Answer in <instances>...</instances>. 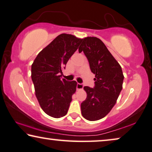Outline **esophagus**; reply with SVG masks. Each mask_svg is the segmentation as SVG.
I'll use <instances>...</instances> for the list:
<instances>
[{
    "label": "esophagus",
    "instance_id": "34e87169",
    "mask_svg": "<svg viewBox=\"0 0 152 152\" xmlns=\"http://www.w3.org/2000/svg\"><path fill=\"white\" fill-rule=\"evenodd\" d=\"M83 87H84V85H83V83H77V85H76V89H83Z\"/></svg>",
    "mask_w": 152,
    "mask_h": 152
}]
</instances>
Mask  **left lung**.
Instances as JSON below:
<instances>
[{"label": "left lung", "mask_w": 152, "mask_h": 152, "mask_svg": "<svg viewBox=\"0 0 152 152\" xmlns=\"http://www.w3.org/2000/svg\"><path fill=\"white\" fill-rule=\"evenodd\" d=\"M78 52H83L95 78L94 88L84 87L87 98L81 103V113L90 121L104 118L116 104L123 88L122 68L102 41L96 37L83 39Z\"/></svg>", "instance_id": "left-lung-1"}]
</instances>
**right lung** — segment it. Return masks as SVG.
<instances>
[{
	"instance_id": "1",
	"label": "right lung",
	"mask_w": 152,
	"mask_h": 152,
	"mask_svg": "<svg viewBox=\"0 0 152 152\" xmlns=\"http://www.w3.org/2000/svg\"><path fill=\"white\" fill-rule=\"evenodd\" d=\"M82 39L62 34L44 48L31 65L36 96L42 110L56 118L67 114L77 83L61 79L63 70Z\"/></svg>"
}]
</instances>
